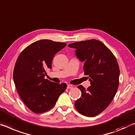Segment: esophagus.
Instances as JSON below:
<instances>
[{
	"instance_id": "esophagus-1",
	"label": "esophagus",
	"mask_w": 135,
	"mask_h": 135,
	"mask_svg": "<svg viewBox=\"0 0 135 135\" xmlns=\"http://www.w3.org/2000/svg\"><path fill=\"white\" fill-rule=\"evenodd\" d=\"M73 88V86L71 85H67V89H72Z\"/></svg>"
}]
</instances>
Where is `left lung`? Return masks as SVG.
I'll return each mask as SVG.
<instances>
[{"label":"left lung","instance_id":"1","mask_svg":"<svg viewBox=\"0 0 135 135\" xmlns=\"http://www.w3.org/2000/svg\"><path fill=\"white\" fill-rule=\"evenodd\" d=\"M76 49V55L85 62L83 70L88 75L91 86L82 92L74 106L83 115L92 117L106 109L114 99L119 86V68L112 52L100 41L92 39L76 42L68 46Z\"/></svg>","mask_w":135,"mask_h":135}]
</instances>
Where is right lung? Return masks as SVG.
I'll list each match as a JSON object with an SVG mask.
<instances>
[{
	"mask_svg": "<svg viewBox=\"0 0 135 135\" xmlns=\"http://www.w3.org/2000/svg\"><path fill=\"white\" fill-rule=\"evenodd\" d=\"M66 46L65 42L39 40L26 47L17 59L13 73L16 89L22 101L34 113L50 110L67 88L65 83L44 79L46 70L52 68L55 55Z\"/></svg>",
	"mask_w": 135,
	"mask_h": 135,
	"instance_id": "add662e5",
	"label": "right lung"
}]
</instances>
